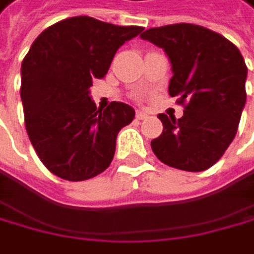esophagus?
I'll return each mask as SVG.
<instances>
[{"label": "esophagus", "instance_id": "obj_1", "mask_svg": "<svg viewBox=\"0 0 254 254\" xmlns=\"http://www.w3.org/2000/svg\"><path fill=\"white\" fill-rule=\"evenodd\" d=\"M149 114H147V111H144V110H137V119L138 120H143V119H146Z\"/></svg>", "mask_w": 254, "mask_h": 254}]
</instances>
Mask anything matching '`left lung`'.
<instances>
[{
    "instance_id": "left-lung-1",
    "label": "left lung",
    "mask_w": 254,
    "mask_h": 254,
    "mask_svg": "<svg viewBox=\"0 0 254 254\" xmlns=\"http://www.w3.org/2000/svg\"><path fill=\"white\" fill-rule=\"evenodd\" d=\"M140 37L166 52L173 72L169 93L185 104L178 120L158 114L164 129L150 143L153 153L185 172L212 167L237 135L246 107L247 66L240 49L194 24L149 28Z\"/></svg>"
}]
</instances>
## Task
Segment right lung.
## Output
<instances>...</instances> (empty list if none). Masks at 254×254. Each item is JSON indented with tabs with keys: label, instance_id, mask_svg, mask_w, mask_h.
<instances>
[{
	"label": "right lung",
	"instance_id": "1",
	"mask_svg": "<svg viewBox=\"0 0 254 254\" xmlns=\"http://www.w3.org/2000/svg\"><path fill=\"white\" fill-rule=\"evenodd\" d=\"M141 30L75 16L33 42L21 67V99L30 141L51 173L76 182L111 164L117 134L135 111L123 102L98 110L90 87L107 75L117 49Z\"/></svg>",
	"mask_w": 254,
	"mask_h": 254
}]
</instances>
